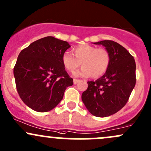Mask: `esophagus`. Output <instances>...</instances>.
<instances>
[{
  "mask_svg": "<svg viewBox=\"0 0 151 151\" xmlns=\"http://www.w3.org/2000/svg\"><path fill=\"white\" fill-rule=\"evenodd\" d=\"M80 81H81V80H78V79H74V80H73V83L76 85V84H77L78 83L80 82Z\"/></svg>",
  "mask_w": 151,
  "mask_h": 151,
  "instance_id": "esophagus-1",
  "label": "esophagus"
}]
</instances>
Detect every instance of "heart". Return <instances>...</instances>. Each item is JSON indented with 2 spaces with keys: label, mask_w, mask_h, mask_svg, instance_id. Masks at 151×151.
I'll list each match as a JSON object with an SVG mask.
<instances>
[{
  "label": "heart",
  "mask_w": 151,
  "mask_h": 151,
  "mask_svg": "<svg viewBox=\"0 0 151 151\" xmlns=\"http://www.w3.org/2000/svg\"><path fill=\"white\" fill-rule=\"evenodd\" d=\"M73 56L65 53L62 57L63 67L70 73H73L81 65L82 69L76 76L98 78L106 73L109 66L111 57L105 48H97L92 45H81L73 49Z\"/></svg>",
  "instance_id": "1"
}]
</instances>
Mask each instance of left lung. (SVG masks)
Here are the masks:
<instances>
[{
  "instance_id": "obj_1",
  "label": "left lung",
  "mask_w": 151,
  "mask_h": 151,
  "mask_svg": "<svg viewBox=\"0 0 151 151\" xmlns=\"http://www.w3.org/2000/svg\"><path fill=\"white\" fill-rule=\"evenodd\" d=\"M109 52L111 61L106 73L96 81H88L81 99L93 116L105 117L117 112L127 104L136 83L133 56L124 47L111 40L94 42Z\"/></svg>"
}]
</instances>
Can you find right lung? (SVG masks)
Wrapping results in <instances>:
<instances>
[{
	"mask_svg": "<svg viewBox=\"0 0 151 151\" xmlns=\"http://www.w3.org/2000/svg\"><path fill=\"white\" fill-rule=\"evenodd\" d=\"M67 42L46 37L30 44L18 56L14 68L18 93L26 105L38 112L54 109L67 87L73 84L63 67Z\"/></svg>",
	"mask_w": 151,
	"mask_h": 151,
	"instance_id": "1",
	"label": "right lung"
}]
</instances>
